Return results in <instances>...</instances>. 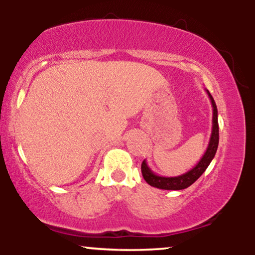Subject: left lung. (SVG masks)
Instances as JSON below:
<instances>
[{
    "instance_id": "obj_1",
    "label": "left lung",
    "mask_w": 255,
    "mask_h": 255,
    "mask_svg": "<svg viewBox=\"0 0 255 255\" xmlns=\"http://www.w3.org/2000/svg\"><path fill=\"white\" fill-rule=\"evenodd\" d=\"M207 96H209L210 101L212 104V130H211V136H210L209 145H207L206 151L203 154V157L200 158V160L198 162V164L193 166L189 171L184 172L182 175H178V176H172V177H166V176H159V175L154 174L151 170L150 166L147 165L146 160L144 159L141 164V174L142 177L145 178V181L150 186L156 187L159 189H166V191H181V189L188 188L191 184H193L195 181L198 180L201 175L204 174V171L206 170L207 166L210 165V163L212 162L213 157H215L216 152H217L218 147V141H219V127H218V111L217 107H216L215 99L212 98L211 93L209 92V90L205 89Z\"/></svg>"
}]
</instances>
